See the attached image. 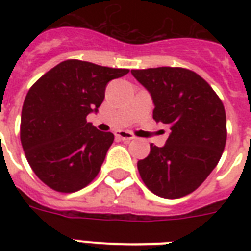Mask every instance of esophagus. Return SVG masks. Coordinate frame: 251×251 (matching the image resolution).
<instances>
[{
	"mask_svg": "<svg viewBox=\"0 0 251 251\" xmlns=\"http://www.w3.org/2000/svg\"><path fill=\"white\" fill-rule=\"evenodd\" d=\"M114 135H116V138L117 139H120V141H125V142H129L131 141V139H134V135L130 131H124V130H118V131H116L114 133Z\"/></svg>",
	"mask_w": 251,
	"mask_h": 251,
	"instance_id": "obj_1",
	"label": "esophagus"
}]
</instances>
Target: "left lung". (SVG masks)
Returning a JSON list of instances; mask_svg holds the SVG:
<instances>
[{"label": "left lung", "instance_id": "obj_1", "mask_svg": "<svg viewBox=\"0 0 251 251\" xmlns=\"http://www.w3.org/2000/svg\"><path fill=\"white\" fill-rule=\"evenodd\" d=\"M151 94L152 117L171 127L163 147L151 145L138 161L143 182L153 194L176 199L198 189L218 165L226 142L222 100L197 73L183 68L131 70Z\"/></svg>", "mask_w": 251, "mask_h": 251}]
</instances>
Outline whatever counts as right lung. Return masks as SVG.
Masks as SVG:
<instances>
[{"label":"right lung","mask_w":251,"mask_h":251,"mask_svg":"<svg viewBox=\"0 0 251 251\" xmlns=\"http://www.w3.org/2000/svg\"><path fill=\"white\" fill-rule=\"evenodd\" d=\"M127 73L66 60L29 88L22 108L21 142L29 167L47 186L74 193L98 176L114 135L86 118L101 105L108 82Z\"/></svg>","instance_id":"obj_1"}]
</instances>
